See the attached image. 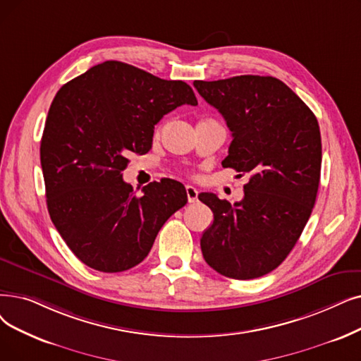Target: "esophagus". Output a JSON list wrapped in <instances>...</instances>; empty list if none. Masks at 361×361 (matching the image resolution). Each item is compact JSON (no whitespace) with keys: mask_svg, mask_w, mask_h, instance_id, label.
<instances>
[{"mask_svg":"<svg viewBox=\"0 0 361 361\" xmlns=\"http://www.w3.org/2000/svg\"><path fill=\"white\" fill-rule=\"evenodd\" d=\"M185 193H187V199H189V203H196L199 199H197V189L193 185H187L185 187Z\"/></svg>","mask_w":361,"mask_h":361,"instance_id":"1","label":"esophagus"}]
</instances>
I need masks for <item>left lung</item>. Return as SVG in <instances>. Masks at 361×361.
Returning a JSON list of instances; mask_svg holds the SVG:
<instances>
[{
  "instance_id": "left-lung-1",
  "label": "left lung",
  "mask_w": 361,
  "mask_h": 361,
  "mask_svg": "<svg viewBox=\"0 0 361 361\" xmlns=\"http://www.w3.org/2000/svg\"><path fill=\"white\" fill-rule=\"evenodd\" d=\"M223 115L233 142L224 168L249 174L245 196L231 205L214 193L199 200L214 212L200 239L209 267L230 279L267 274L285 261L316 203L322 168L319 122L277 78L240 75L195 81Z\"/></svg>"
}]
</instances>
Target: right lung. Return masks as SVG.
Masks as SVG:
<instances>
[{"mask_svg":"<svg viewBox=\"0 0 361 361\" xmlns=\"http://www.w3.org/2000/svg\"><path fill=\"white\" fill-rule=\"evenodd\" d=\"M183 104H197L190 85L116 60L57 91L39 149L47 208L88 267L103 273L135 267L166 219L187 203L176 180L149 183L137 195L121 174L131 153L152 149L154 125Z\"/></svg>","mask_w":361,"mask_h":361,"instance_id":"obj_1","label":"right lung"}]
</instances>
